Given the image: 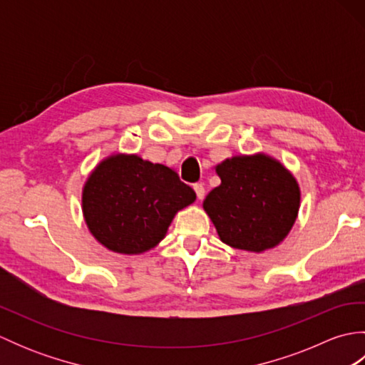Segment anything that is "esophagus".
Instances as JSON below:
<instances>
[{
	"instance_id": "1",
	"label": "esophagus",
	"mask_w": 365,
	"mask_h": 365,
	"mask_svg": "<svg viewBox=\"0 0 365 365\" xmlns=\"http://www.w3.org/2000/svg\"><path fill=\"white\" fill-rule=\"evenodd\" d=\"M192 188H195V191H196L197 199H202L205 196V188H204L202 183H195V185H192Z\"/></svg>"
}]
</instances>
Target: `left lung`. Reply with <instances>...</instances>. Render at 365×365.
Instances as JSON below:
<instances>
[{
	"label": "left lung",
	"mask_w": 365,
	"mask_h": 365,
	"mask_svg": "<svg viewBox=\"0 0 365 365\" xmlns=\"http://www.w3.org/2000/svg\"><path fill=\"white\" fill-rule=\"evenodd\" d=\"M221 185L204 200L224 243L245 251L274 247L289 234L299 208V190L281 163L234 157L216 166Z\"/></svg>",
	"instance_id": "8db88e82"
}]
</instances>
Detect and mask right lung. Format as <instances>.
I'll list each match as a JSON object with an SVG mask.
<instances>
[{"mask_svg":"<svg viewBox=\"0 0 365 365\" xmlns=\"http://www.w3.org/2000/svg\"><path fill=\"white\" fill-rule=\"evenodd\" d=\"M196 192L173 169L138 155L102 161L83 191V213L100 243L120 254H141L160 243Z\"/></svg>","mask_w":365,"mask_h":365,"instance_id":"right-lung-1","label":"right lung"}]
</instances>
